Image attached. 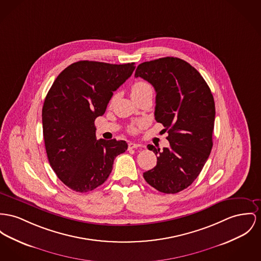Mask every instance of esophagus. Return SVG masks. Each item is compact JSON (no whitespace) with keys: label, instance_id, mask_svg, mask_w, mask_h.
Listing matches in <instances>:
<instances>
[{"label":"esophagus","instance_id":"esophagus-1","mask_svg":"<svg viewBox=\"0 0 261 261\" xmlns=\"http://www.w3.org/2000/svg\"><path fill=\"white\" fill-rule=\"evenodd\" d=\"M138 147H143V145L140 144V143L133 142V141L128 142V148H129V149H134V148H138Z\"/></svg>","mask_w":261,"mask_h":261}]
</instances>
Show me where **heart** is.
<instances>
[{
  "mask_svg": "<svg viewBox=\"0 0 261 261\" xmlns=\"http://www.w3.org/2000/svg\"><path fill=\"white\" fill-rule=\"evenodd\" d=\"M146 92H152V87L148 82L143 81V80H139V81L135 82L130 88L132 98L141 95L143 93H146ZM143 125L144 124L142 122H135L128 126V130L130 133H137Z\"/></svg>",
  "mask_w": 261,
  "mask_h": 261,
  "instance_id": "1",
  "label": "heart"
}]
</instances>
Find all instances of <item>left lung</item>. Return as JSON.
<instances>
[{
    "label": "left lung",
    "instance_id": "obj_1",
    "mask_svg": "<svg viewBox=\"0 0 261 261\" xmlns=\"http://www.w3.org/2000/svg\"><path fill=\"white\" fill-rule=\"evenodd\" d=\"M135 76L155 89V120L167 130L170 143L162 150L147 145L157 163L143 178L159 192L182 191L199 176L213 147L216 110L212 92L201 74L177 57L143 62Z\"/></svg>",
    "mask_w": 261,
    "mask_h": 261
}]
</instances>
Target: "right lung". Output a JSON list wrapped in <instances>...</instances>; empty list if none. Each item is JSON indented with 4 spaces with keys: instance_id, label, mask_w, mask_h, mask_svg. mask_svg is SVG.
I'll use <instances>...</instances> for the list:
<instances>
[{
    "instance_id": "1",
    "label": "right lung",
    "mask_w": 261,
    "mask_h": 261,
    "mask_svg": "<svg viewBox=\"0 0 261 261\" xmlns=\"http://www.w3.org/2000/svg\"><path fill=\"white\" fill-rule=\"evenodd\" d=\"M135 68L134 62L82 60L63 70L49 89L42 107L46 154L53 171L73 191L102 185L115 158L127 149L124 140L96 139L95 120Z\"/></svg>"
}]
</instances>
